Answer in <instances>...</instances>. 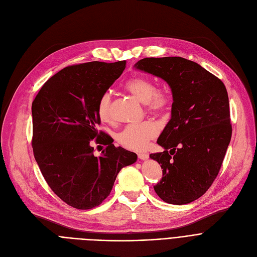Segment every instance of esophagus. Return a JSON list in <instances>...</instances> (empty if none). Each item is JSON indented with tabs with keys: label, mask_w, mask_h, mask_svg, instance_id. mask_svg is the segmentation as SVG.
<instances>
[{
	"label": "esophagus",
	"mask_w": 257,
	"mask_h": 257,
	"mask_svg": "<svg viewBox=\"0 0 257 257\" xmlns=\"http://www.w3.org/2000/svg\"><path fill=\"white\" fill-rule=\"evenodd\" d=\"M138 156H139V158L142 159V160H146V159L149 158V154H148V153H139Z\"/></svg>",
	"instance_id": "1"
}]
</instances>
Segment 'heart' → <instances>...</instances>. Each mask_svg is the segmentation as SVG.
Instances as JSON below:
<instances>
[{
    "label": "heart",
    "mask_w": 257,
    "mask_h": 257,
    "mask_svg": "<svg viewBox=\"0 0 257 257\" xmlns=\"http://www.w3.org/2000/svg\"><path fill=\"white\" fill-rule=\"evenodd\" d=\"M124 87L134 97L144 102L147 109L153 113H161L166 111L171 104V94L164 87H155L153 80L137 76L128 79ZM97 112L101 120L110 121V94L104 92L98 100ZM158 133V127L151 120H144L140 123L127 125L117 136V142L126 149L141 151L147 147L150 140L155 138Z\"/></svg>",
    "instance_id": "1"
}]
</instances>
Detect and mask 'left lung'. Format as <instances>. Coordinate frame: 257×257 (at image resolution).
<instances>
[{
    "label": "left lung",
    "mask_w": 257,
    "mask_h": 257,
    "mask_svg": "<svg viewBox=\"0 0 257 257\" xmlns=\"http://www.w3.org/2000/svg\"><path fill=\"white\" fill-rule=\"evenodd\" d=\"M136 67L164 79L173 93L171 119L157 140L165 151L150 154L163 169L154 191L167 203H191L217 178L231 140L226 87L182 57L144 58Z\"/></svg>",
    "instance_id": "obj_1"
}]
</instances>
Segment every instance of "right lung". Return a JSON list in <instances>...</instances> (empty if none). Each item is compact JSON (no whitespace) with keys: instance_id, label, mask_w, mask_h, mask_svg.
<instances>
[{"instance_id":"right-lung-1","label":"right lung","mask_w":257,"mask_h":257,"mask_svg":"<svg viewBox=\"0 0 257 257\" xmlns=\"http://www.w3.org/2000/svg\"><path fill=\"white\" fill-rule=\"evenodd\" d=\"M125 67V60L66 66L47 81L32 103L35 160L51 190L74 208L100 205L120 169L138 159L98 130V100ZM92 139L106 146L101 157L93 155Z\"/></svg>"}]
</instances>
